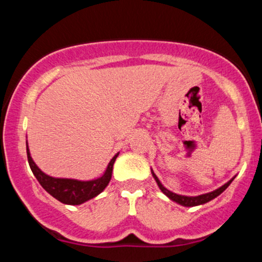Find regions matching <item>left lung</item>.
<instances>
[{
    "label": "left lung",
    "mask_w": 262,
    "mask_h": 262,
    "mask_svg": "<svg viewBox=\"0 0 262 262\" xmlns=\"http://www.w3.org/2000/svg\"><path fill=\"white\" fill-rule=\"evenodd\" d=\"M151 175L154 177V180L158 183L159 188L161 189L162 193L165 194L166 197H169L172 202H176L177 204H180V206H183V207H196V206H201V204H204L207 202H209V201L214 200L215 197H218L219 194L222 193V192H224L225 189H227L228 186L230 185L231 181H233L234 179H235V176L233 177V179H230L229 181L227 183H224L223 186H221V187L214 189V191L212 192H208V193H203V194H200V196H185V194H179V193H175V192L170 191V189H167L165 187L164 185L160 182V180H159V177L155 175V172L152 171L151 169Z\"/></svg>",
    "instance_id": "left-lung-1"
}]
</instances>
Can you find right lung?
<instances>
[{
  "mask_svg": "<svg viewBox=\"0 0 262 262\" xmlns=\"http://www.w3.org/2000/svg\"><path fill=\"white\" fill-rule=\"evenodd\" d=\"M118 155L119 152H117L108 162L104 172L100 177H96L93 180L82 181V180L76 179L53 177L47 175L37 166V164L32 159L31 151L28 148V141H27V156H28L29 166H31L32 172L34 173L35 179L40 183L41 187L48 193L52 194L55 200L64 204H70V206H79V204L85 203L87 201L98 196L101 192H103V189L107 187L111 179H112L113 165Z\"/></svg>",
  "mask_w": 262,
  "mask_h": 262,
  "instance_id": "add662e5",
  "label": "right lung"
}]
</instances>
